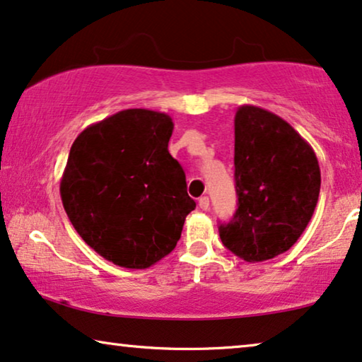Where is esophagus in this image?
<instances>
[{
	"label": "esophagus",
	"instance_id": "34e87169",
	"mask_svg": "<svg viewBox=\"0 0 362 362\" xmlns=\"http://www.w3.org/2000/svg\"><path fill=\"white\" fill-rule=\"evenodd\" d=\"M198 206H200L202 210H208V208H210V198L202 197L200 200H198Z\"/></svg>",
	"mask_w": 362,
	"mask_h": 362
}]
</instances>
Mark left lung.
I'll list each match as a JSON object with an SVG mask.
<instances>
[{
	"label": "left lung",
	"mask_w": 362,
	"mask_h": 362,
	"mask_svg": "<svg viewBox=\"0 0 362 362\" xmlns=\"http://www.w3.org/2000/svg\"><path fill=\"white\" fill-rule=\"evenodd\" d=\"M234 180L238 210L220 238L246 262L288 251L302 236L318 203L315 151L281 116L252 105L234 116Z\"/></svg>",
	"instance_id": "obj_1"
}]
</instances>
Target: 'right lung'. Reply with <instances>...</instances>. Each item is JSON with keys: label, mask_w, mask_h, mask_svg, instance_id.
I'll use <instances>...</instances> for the list:
<instances>
[{"label": "right lung", "mask_w": 362, "mask_h": 362, "mask_svg": "<svg viewBox=\"0 0 362 362\" xmlns=\"http://www.w3.org/2000/svg\"><path fill=\"white\" fill-rule=\"evenodd\" d=\"M174 123L144 108L88 126L70 147L60 197L81 239L106 261L147 269L174 251L195 202L169 154Z\"/></svg>", "instance_id": "obj_1"}]
</instances>
